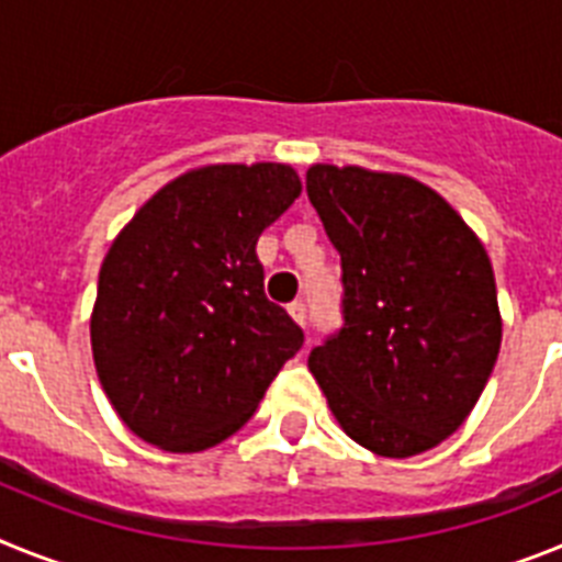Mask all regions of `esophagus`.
Here are the masks:
<instances>
[{
	"instance_id": "esophagus-1",
	"label": "esophagus",
	"mask_w": 562,
	"mask_h": 562,
	"mask_svg": "<svg viewBox=\"0 0 562 562\" xmlns=\"http://www.w3.org/2000/svg\"><path fill=\"white\" fill-rule=\"evenodd\" d=\"M288 314H291V319H294L300 328L308 325V308H305V302H291V305H288Z\"/></svg>"
}]
</instances>
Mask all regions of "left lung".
Listing matches in <instances>:
<instances>
[{
  "mask_svg": "<svg viewBox=\"0 0 562 562\" xmlns=\"http://www.w3.org/2000/svg\"><path fill=\"white\" fill-rule=\"evenodd\" d=\"M305 180L345 282V325L311 350V373L364 450H432L467 422L501 350L490 254L416 178L314 164Z\"/></svg>",
  "mask_w": 562,
  "mask_h": 562,
  "instance_id": "1",
  "label": "left lung"
}]
</instances>
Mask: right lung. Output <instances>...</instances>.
<instances>
[{
	"instance_id": "obj_1",
	"label": "right lung",
	"mask_w": 562,
	"mask_h": 562,
	"mask_svg": "<svg viewBox=\"0 0 562 562\" xmlns=\"http://www.w3.org/2000/svg\"><path fill=\"white\" fill-rule=\"evenodd\" d=\"M302 192L288 164H209L169 180L119 232L90 316L121 422L166 452L234 436L302 330L262 291L257 240Z\"/></svg>"
}]
</instances>
